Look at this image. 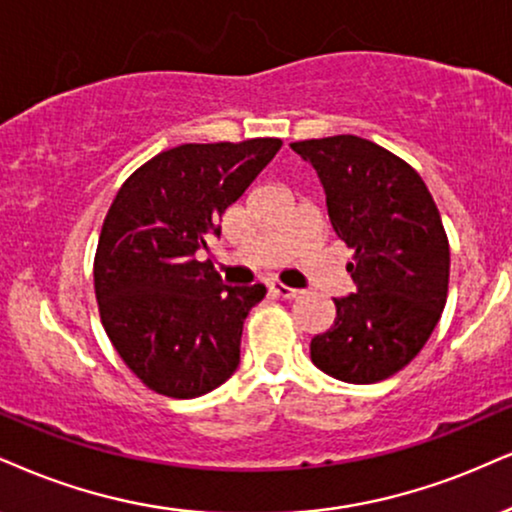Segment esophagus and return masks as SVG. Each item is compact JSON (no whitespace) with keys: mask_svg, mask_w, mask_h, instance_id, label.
<instances>
[{"mask_svg":"<svg viewBox=\"0 0 512 512\" xmlns=\"http://www.w3.org/2000/svg\"><path fill=\"white\" fill-rule=\"evenodd\" d=\"M268 289H270V292H273L275 296H280V299H287V301H292V299H296V296L301 294V289L287 287V285H282V282H270Z\"/></svg>","mask_w":512,"mask_h":512,"instance_id":"obj_1","label":"esophagus"}]
</instances>
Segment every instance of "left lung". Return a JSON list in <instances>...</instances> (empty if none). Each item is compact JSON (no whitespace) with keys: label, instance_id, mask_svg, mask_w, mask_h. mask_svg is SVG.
Instances as JSON below:
<instances>
[{"label":"left lung","instance_id":"obj_1","mask_svg":"<svg viewBox=\"0 0 512 512\" xmlns=\"http://www.w3.org/2000/svg\"><path fill=\"white\" fill-rule=\"evenodd\" d=\"M318 173L337 237L356 249V292L313 337L311 361L349 384H375L418 356L449 292V239L430 189L406 161L356 135L294 142Z\"/></svg>","mask_w":512,"mask_h":512}]
</instances>
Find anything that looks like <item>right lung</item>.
Wrapping results in <instances>:
<instances>
[{"label":"right lung","instance_id":"add662e5","mask_svg":"<svg viewBox=\"0 0 512 512\" xmlns=\"http://www.w3.org/2000/svg\"><path fill=\"white\" fill-rule=\"evenodd\" d=\"M280 147L275 137L180 144L118 189L94 258V294L111 344L149 389L197 399L237 370L244 320L266 287L223 285L197 251L220 237L225 208Z\"/></svg>","mask_w":512,"mask_h":512}]
</instances>
